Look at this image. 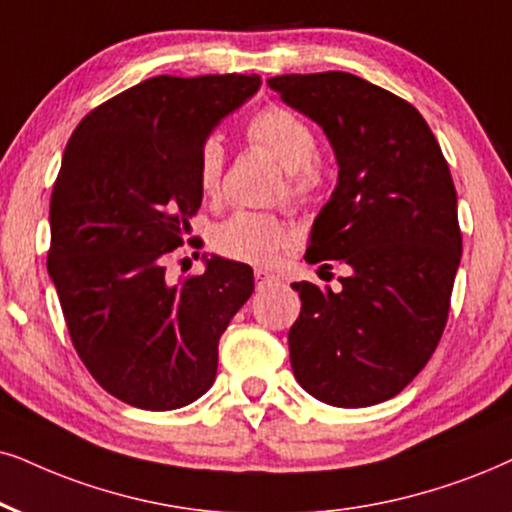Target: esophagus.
<instances>
[{
    "instance_id": "esophagus-1",
    "label": "esophagus",
    "mask_w": 512,
    "mask_h": 512,
    "mask_svg": "<svg viewBox=\"0 0 512 512\" xmlns=\"http://www.w3.org/2000/svg\"><path fill=\"white\" fill-rule=\"evenodd\" d=\"M255 281H257V288L264 290L269 286H278V283H281V278H278L274 271H269V269H255Z\"/></svg>"
}]
</instances>
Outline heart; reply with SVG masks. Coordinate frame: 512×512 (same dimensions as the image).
Segmentation results:
<instances>
[{
    "mask_svg": "<svg viewBox=\"0 0 512 512\" xmlns=\"http://www.w3.org/2000/svg\"><path fill=\"white\" fill-rule=\"evenodd\" d=\"M252 146L267 151L286 170V196L304 200L319 186V146L314 132L286 108H264L245 127ZM224 179V148L205 141L198 153V186L215 198ZM288 245V229L267 212L238 210L215 229V248L224 257L250 264H269Z\"/></svg>",
    "mask_w": 512,
    "mask_h": 512,
    "instance_id": "b5f03b06",
    "label": "heart"
}]
</instances>
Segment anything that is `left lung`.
Returning <instances> with one entry per match:
<instances>
[{
  "mask_svg": "<svg viewBox=\"0 0 512 512\" xmlns=\"http://www.w3.org/2000/svg\"><path fill=\"white\" fill-rule=\"evenodd\" d=\"M267 84L321 125L340 167L304 260L340 262L347 276L340 290L293 283L302 309L290 366L323 404H380L423 371L444 333L461 264L454 179L423 115L387 89L340 70Z\"/></svg>",
  "mask_w": 512,
  "mask_h": 512,
  "instance_id": "obj_1",
  "label": "left lung"
}]
</instances>
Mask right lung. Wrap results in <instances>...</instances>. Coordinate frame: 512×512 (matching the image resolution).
<instances>
[{"label": "right lung", "mask_w": 512, "mask_h": 512, "mask_svg": "<svg viewBox=\"0 0 512 512\" xmlns=\"http://www.w3.org/2000/svg\"><path fill=\"white\" fill-rule=\"evenodd\" d=\"M260 75H158L82 118L49 205L54 281L70 340L103 390L172 411L215 383L217 345L255 290L248 264L205 257L172 281L165 260L203 200L198 153Z\"/></svg>", "instance_id": "obj_1"}]
</instances>
